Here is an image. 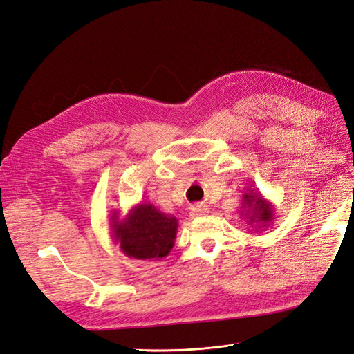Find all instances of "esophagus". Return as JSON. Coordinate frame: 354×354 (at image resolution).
<instances>
[{"label":"esophagus","mask_w":354,"mask_h":354,"mask_svg":"<svg viewBox=\"0 0 354 354\" xmlns=\"http://www.w3.org/2000/svg\"><path fill=\"white\" fill-rule=\"evenodd\" d=\"M208 214V207L207 205H196V207H192L190 208V217L192 218H199L202 216H207Z\"/></svg>","instance_id":"34e87169"}]
</instances>
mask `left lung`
<instances>
[{
  "mask_svg": "<svg viewBox=\"0 0 354 354\" xmlns=\"http://www.w3.org/2000/svg\"><path fill=\"white\" fill-rule=\"evenodd\" d=\"M241 205V217L246 221L245 224H248L250 229L255 232L266 230L274 221V205L259 190L245 192Z\"/></svg>",
  "mask_w": 354,
  "mask_h": 354,
  "instance_id": "left-lung-1",
  "label": "left lung"
}]
</instances>
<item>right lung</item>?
<instances>
[{"label":"right lung","instance_id":"right-lung-1","mask_svg":"<svg viewBox=\"0 0 354 354\" xmlns=\"http://www.w3.org/2000/svg\"><path fill=\"white\" fill-rule=\"evenodd\" d=\"M178 220L151 202L131 207L125 216L113 209L111 233L124 255L136 260H160L173 250Z\"/></svg>","mask_w":354,"mask_h":354}]
</instances>
